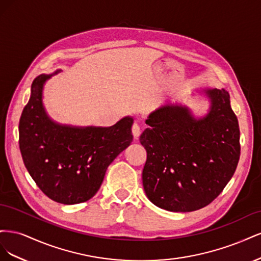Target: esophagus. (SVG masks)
Wrapping results in <instances>:
<instances>
[{
    "mask_svg": "<svg viewBox=\"0 0 261 261\" xmlns=\"http://www.w3.org/2000/svg\"><path fill=\"white\" fill-rule=\"evenodd\" d=\"M132 132H133L134 138H136V139H137V138L140 136V133H141V130H140V126H139L137 123H135V124L133 125Z\"/></svg>",
    "mask_w": 261,
    "mask_h": 261,
    "instance_id": "1",
    "label": "esophagus"
}]
</instances>
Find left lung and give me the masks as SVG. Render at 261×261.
<instances>
[{"mask_svg": "<svg viewBox=\"0 0 261 261\" xmlns=\"http://www.w3.org/2000/svg\"><path fill=\"white\" fill-rule=\"evenodd\" d=\"M210 107L197 117L178 102L150 113L140 135L147 150L143 185L148 199L173 212L206 207L232 178L241 154L238 117L225 89H200Z\"/></svg>", "mask_w": 261, "mask_h": 261, "instance_id": "obj_1", "label": "left lung"}]
</instances>
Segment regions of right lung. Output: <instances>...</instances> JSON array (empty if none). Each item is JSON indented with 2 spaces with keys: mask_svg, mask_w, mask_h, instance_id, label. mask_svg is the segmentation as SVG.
Here are the masks:
<instances>
[{
  "mask_svg": "<svg viewBox=\"0 0 261 261\" xmlns=\"http://www.w3.org/2000/svg\"><path fill=\"white\" fill-rule=\"evenodd\" d=\"M61 72L39 75L19 120L22 161L38 187L52 200L75 204L97 194L107 169L133 141L134 118L110 127L72 126L53 121L43 106V88Z\"/></svg>",
  "mask_w": 261,
  "mask_h": 261,
  "instance_id": "add662e5",
  "label": "right lung"
}]
</instances>
